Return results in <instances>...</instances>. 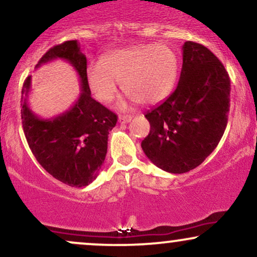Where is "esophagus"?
Wrapping results in <instances>:
<instances>
[{
    "mask_svg": "<svg viewBox=\"0 0 257 257\" xmlns=\"http://www.w3.org/2000/svg\"><path fill=\"white\" fill-rule=\"evenodd\" d=\"M133 116L131 115H123V116H119L118 117V122L119 123H129L132 120Z\"/></svg>",
    "mask_w": 257,
    "mask_h": 257,
    "instance_id": "1",
    "label": "esophagus"
}]
</instances>
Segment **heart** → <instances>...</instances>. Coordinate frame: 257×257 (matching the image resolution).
Wrapping results in <instances>:
<instances>
[{
    "instance_id": "obj_1",
    "label": "heart",
    "mask_w": 257,
    "mask_h": 257,
    "mask_svg": "<svg viewBox=\"0 0 257 257\" xmlns=\"http://www.w3.org/2000/svg\"><path fill=\"white\" fill-rule=\"evenodd\" d=\"M177 76V56L164 44L133 46L111 52L88 66L87 79L93 93L111 101L118 93L119 82L126 94L140 104L159 103L171 92Z\"/></svg>"
}]
</instances>
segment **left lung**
<instances>
[{
	"label": "left lung",
	"mask_w": 257,
	"mask_h": 257,
	"mask_svg": "<svg viewBox=\"0 0 257 257\" xmlns=\"http://www.w3.org/2000/svg\"><path fill=\"white\" fill-rule=\"evenodd\" d=\"M177 87L147 111L150 134L141 142L147 158L171 174L195 169L211 154L227 124L231 82L206 46L185 42Z\"/></svg>",
	"instance_id": "8db88e82"
}]
</instances>
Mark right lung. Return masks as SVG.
<instances>
[{"label":"right lung","mask_w":257,"mask_h":257,"mask_svg":"<svg viewBox=\"0 0 257 257\" xmlns=\"http://www.w3.org/2000/svg\"><path fill=\"white\" fill-rule=\"evenodd\" d=\"M64 60L78 73L81 93L75 104L52 118H40L30 109L27 98L31 76L21 91V119L24 133L37 162L62 183L81 188L94 181L107 151L109 132L117 116L91 97L87 60L78 40L54 46L40 58L36 68L54 60Z\"/></svg>","instance_id":"obj_1"}]
</instances>
